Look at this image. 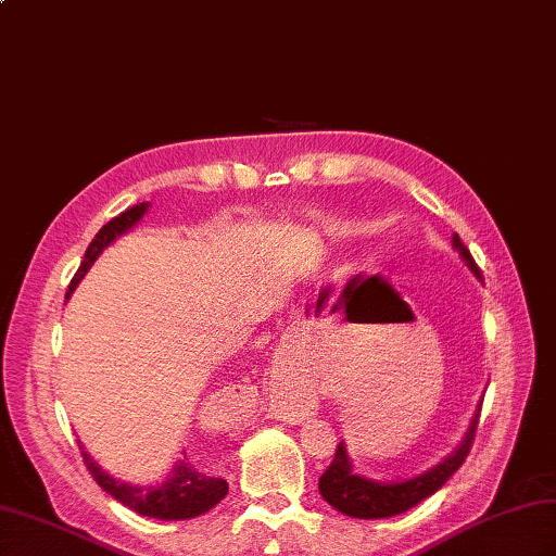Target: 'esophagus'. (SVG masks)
Wrapping results in <instances>:
<instances>
[{
    "mask_svg": "<svg viewBox=\"0 0 556 556\" xmlns=\"http://www.w3.org/2000/svg\"><path fill=\"white\" fill-rule=\"evenodd\" d=\"M275 410H277V418L298 425L312 414V406L305 402H277Z\"/></svg>",
    "mask_w": 556,
    "mask_h": 556,
    "instance_id": "1",
    "label": "esophagus"
}]
</instances>
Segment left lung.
Listing matches in <instances>:
<instances>
[{"instance_id": "1", "label": "left lung", "mask_w": 556, "mask_h": 556, "mask_svg": "<svg viewBox=\"0 0 556 556\" xmlns=\"http://www.w3.org/2000/svg\"><path fill=\"white\" fill-rule=\"evenodd\" d=\"M453 247L460 251L467 267L481 279L479 265L475 263L472 253H469V249L463 244L458 235H453ZM479 410L481 408H477L472 425H469L460 446L455 448L448 458H444V463L432 467L430 472L406 479V481L380 483V481H371L354 475L352 465L348 460V451L343 446V441H340L329 469L319 477L321 497L329 505H333L338 511H343V515L354 519H386L416 507L420 501H425V497H430L432 493H437L441 486H444V483L451 479V475L458 472V467L465 463L477 437Z\"/></svg>"}]
</instances>
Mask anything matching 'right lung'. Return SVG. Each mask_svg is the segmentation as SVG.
<instances>
[{
	"mask_svg": "<svg viewBox=\"0 0 556 556\" xmlns=\"http://www.w3.org/2000/svg\"><path fill=\"white\" fill-rule=\"evenodd\" d=\"M146 208H148L146 202L126 208L124 213H119L117 218H112L108 225H103L101 230H98V235L93 237L87 253H84V261L75 273L73 281H70L67 295L75 291L79 279L87 275V269L91 267V263L98 258V255H101V251L110 244V241H115L119 235H124L126 230H131V227L142 218ZM81 458H84V465H87V469L91 472V477L96 479L98 486L108 491L122 505L138 511V515H142V517L166 519V521L192 519V517L204 515V511H208L211 507H216L227 495V481L225 479L211 477L208 472H204V469H199L197 465H192L188 460H180L174 467L170 477L162 483V486L140 489V486L122 483L117 479H112L110 475H105L103 469L89 458V453L81 451Z\"/></svg>",
	"mask_w": 556,
	"mask_h": 556,
	"instance_id": "add662e5",
	"label": "right lung"
}]
</instances>
